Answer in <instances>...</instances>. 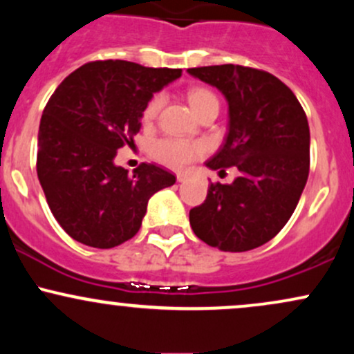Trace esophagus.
Masks as SVG:
<instances>
[{"label": "esophagus", "mask_w": 354, "mask_h": 354, "mask_svg": "<svg viewBox=\"0 0 354 354\" xmlns=\"http://www.w3.org/2000/svg\"><path fill=\"white\" fill-rule=\"evenodd\" d=\"M178 181H180V183H183V181H186V178H188V176H186V174H178Z\"/></svg>", "instance_id": "obj_1"}]
</instances>
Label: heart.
Returning <instances> with one entry per match:
<instances>
[{
  "instance_id": "b5f03b06",
  "label": "heart",
  "mask_w": 354,
  "mask_h": 354,
  "mask_svg": "<svg viewBox=\"0 0 354 354\" xmlns=\"http://www.w3.org/2000/svg\"><path fill=\"white\" fill-rule=\"evenodd\" d=\"M161 96L156 95L145 106L143 120L151 121L158 115L161 106ZM188 101L194 113L208 104L209 101H218L213 93L205 88H193L188 91ZM203 153V146L193 141L180 140V138H161L151 145V156L158 163L168 166L171 169H186Z\"/></svg>"
}]
</instances>
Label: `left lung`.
I'll return each instance as SVG.
<instances>
[{
	"instance_id": "8db88e82",
	"label": "left lung",
	"mask_w": 354,
	"mask_h": 354,
	"mask_svg": "<svg viewBox=\"0 0 354 354\" xmlns=\"http://www.w3.org/2000/svg\"><path fill=\"white\" fill-rule=\"evenodd\" d=\"M228 103V135L209 169L236 166L231 185L208 186L189 225L206 245L241 253L281 231L310 173V126L295 93L276 76L239 64L189 68Z\"/></svg>"
}]
</instances>
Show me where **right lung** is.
<instances>
[{
	"mask_svg": "<svg viewBox=\"0 0 354 354\" xmlns=\"http://www.w3.org/2000/svg\"><path fill=\"white\" fill-rule=\"evenodd\" d=\"M180 76L131 61H95L53 93L39 123L36 169L53 216L73 239L101 250L128 241L149 198L176 183L156 165L143 163L131 176L115 158L140 131L153 93Z\"/></svg>",
	"mask_w": 354,
	"mask_h": 354,
	"instance_id": "right-lung-1",
	"label": "right lung"
}]
</instances>
